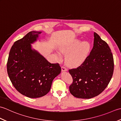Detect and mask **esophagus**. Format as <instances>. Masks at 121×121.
Masks as SVG:
<instances>
[{
  "instance_id": "34e87169",
  "label": "esophagus",
  "mask_w": 121,
  "mask_h": 121,
  "mask_svg": "<svg viewBox=\"0 0 121 121\" xmlns=\"http://www.w3.org/2000/svg\"><path fill=\"white\" fill-rule=\"evenodd\" d=\"M61 71H67V69H66L65 67H61Z\"/></svg>"
}]
</instances>
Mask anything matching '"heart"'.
<instances>
[{
	"label": "heart",
	"instance_id": "obj_1",
	"mask_svg": "<svg viewBox=\"0 0 121 121\" xmlns=\"http://www.w3.org/2000/svg\"><path fill=\"white\" fill-rule=\"evenodd\" d=\"M60 52L66 56V63L72 67L80 66L87 58L90 50V44L88 42L78 39L71 41L70 43L60 46ZM60 57V54L58 53Z\"/></svg>",
	"mask_w": 121,
	"mask_h": 121
}]
</instances>
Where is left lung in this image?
Masks as SVG:
<instances>
[{"label": "left lung", "mask_w": 121, "mask_h": 121, "mask_svg": "<svg viewBox=\"0 0 121 121\" xmlns=\"http://www.w3.org/2000/svg\"><path fill=\"white\" fill-rule=\"evenodd\" d=\"M113 70L114 61L109 45L94 32L93 46L90 55L79 67L69 70L73 79L70 92L77 98L96 97L107 87Z\"/></svg>", "instance_id": "8db88e82"}]
</instances>
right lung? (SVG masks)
<instances>
[{"instance_id":"1","label":"right lung","mask_w":121,"mask_h":121,"mask_svg":"<svg viewBox=\"0 0 121 121\" xmlns=\"http://www.w3.org/2000/svg\"><path fill=\"white\" fill-rule=\"evenodd\" d=\"M41 31H32L14 43L10 51L7 72L12 85L22 95L40 98L50 91L53 80L61 72L59 64H51L31 44Z\"/></svg>"}]
</instances>
